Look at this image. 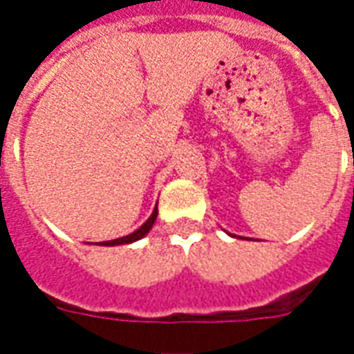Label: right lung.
Instances as JSON below:
<instances>
[{
    "label": "right lung",
    "instance_id": "right-lung-1",
    "mask_svg": "<svg viewBox=\"0 0 354 354\" xmlns=\"http://www.w3.org/2000/svg\"><path fill=\"white\" fill-rule=\"evenodd\" d=\"M155 218H157V207H155L153 214L149 216V220H147L140 230H136L134 233H131V235H127V237H121V239H113V241H106V243H102L104 246H115V245H129V243H134V241H138V239H142L144 235H146L147 231L151 230V225L155 223Z\"/></svg>",
    "mask_w": 354,
    "mask_h": 354
}]
</instances>
